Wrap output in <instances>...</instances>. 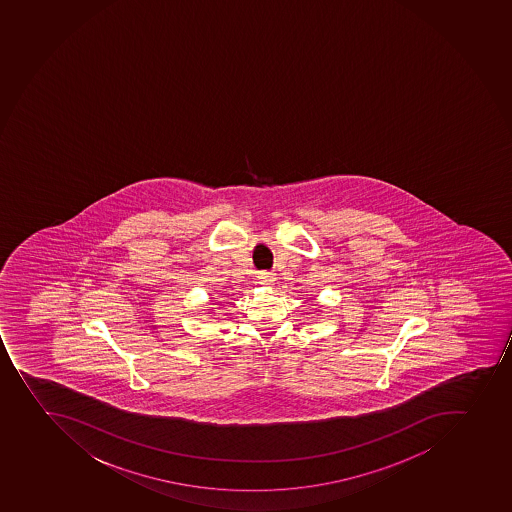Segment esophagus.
<instances>
[{
  "mask_svg": "<svg viewBox=\"0 0 512 512\" xmlns=\"http://www.w3.org/2000/svg\"><path fill=\"white\" fill-rule=\"evenodd\" d=\"M257 280L260 285L270 286L275 282V275L272 272H260L257 275Z\"/></svg>",
  "mask_w": 512,
  "mask_h": 512,
  "instance_id": "esophagus-1",
  "label": "esophagus"
}]
</instances>
